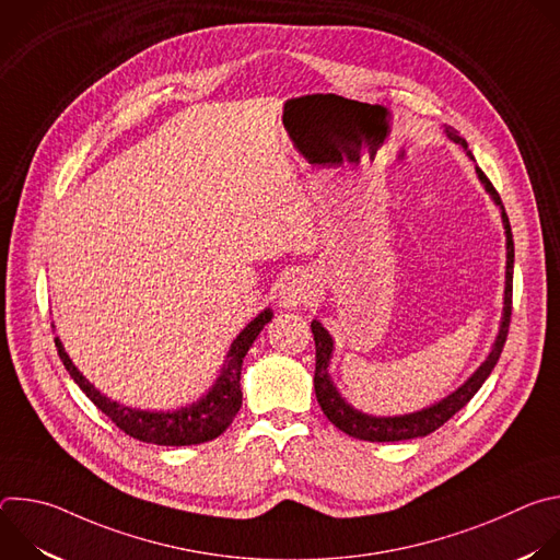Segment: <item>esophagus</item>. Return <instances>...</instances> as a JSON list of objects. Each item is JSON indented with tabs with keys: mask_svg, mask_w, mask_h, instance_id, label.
<instances>
[{
	"mask_svg": "<svg viewBox=\"0 0 560 560\" xmlns=\"http://www.w3.org/2000/svg\"><path fill=\"white\" fill-rule=\"evenodd\" d=\"M312 294H314V281L305 272H292L279 285V303L283 307H296L307 299H312Z\"/></svg>",
	"mask_w": 560,
	"mask_h": 560,
	"instance_id": "esophagus-1",
	"label": "esophagus"
}]
</instances>
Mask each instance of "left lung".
Instances as JSON below:
<instances>
[{"mask_svg":"<svg viewBox=\"0 0 560 560\" xmlns=\"http://www.w3.org/2000/svg\"><path fill=\"white\" fill-rule=\"evenodd\" d=\"M447 137L454 143H460L465 148V152L474 159V154L467 148V141L463 137H458V132L454 128H445ZM476 175L478 179L483 182L486 190L492 195V199L497 201V206H501V217H503V225H505V234H508V272H505V307H503V322H501V330L499 337L494 341V348L490 352V357L486 359V363L478 368L456 392H452L447 398H443L441 404L425 408L421 412L415 415H406V417H368L357 412L354 408H350L341 394L337 392V387L330 381L328 374V365H330V357H332V339L330 335L324 330V326L318 322H312V335H314V346H316V368H314V392H316V401L322 406L324 415L330 419V423H335L341 432L361 439V441H372V443H387V441H408V439H419V436H428L432 432H436L443 423H447L460 408H465L469 404V398L481 389V385L486 383V378L492 374L505 339H508V330H510V318H512V279H514V238H512V228H510V219L508 212L503 208V201L497 192V188L492 186V182L486 177V173L476 166Z\"/></svg>","mask_w":560,"mask_h":560,"instance_id":"1","label":"left lung"}]
</instances>
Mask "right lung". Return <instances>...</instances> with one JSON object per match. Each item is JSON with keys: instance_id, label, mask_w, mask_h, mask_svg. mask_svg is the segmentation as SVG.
Wrapping results in <instances>:
<instances>
[{"instance_id": "right-lung-1", "label": "right lung", "mask_w": 560, "mask_h": 560, "mask_svg": "<svg viewBox=\"0 0 560 560\" xmlns=\"http://www.w3.org/2000/svg\"><path fill=\"white\" fill-rule=\"evenodd\" d=\"M272 318L270 310H264L253 324L246 326V330L238 335L228 352V359L221 368V374L212 389L201 398V401L192 404L190 408H182L177 412H143L132 410L126 406H119L117 401H110L100 389H95L93 383L86 381V376L79 372L72 361L68 359L63 346L59 339H55L59 359L72 381L84 389V394L91 401L128 436L154 443V445H197L217 439L225 432V428L234 421L238 408H242V365L244 357L264 330V326Z\"/></svg>"}]
</instances>
